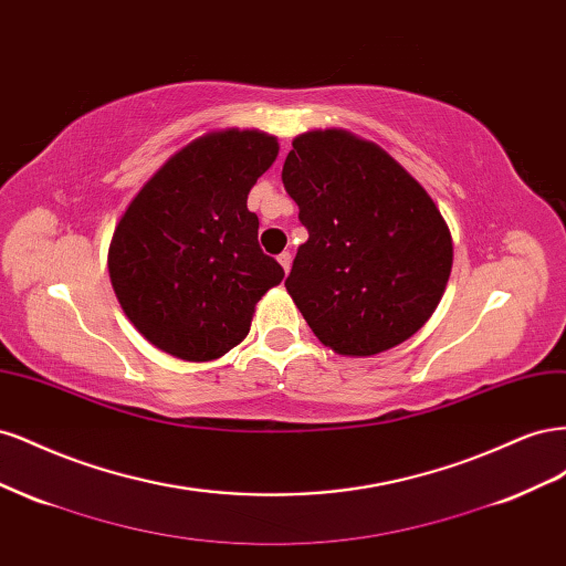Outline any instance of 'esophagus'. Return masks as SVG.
I'll use <instances>...</instances> for the list:
<instances>
[{
    "instance_id": "obj_1",
    "label": "esophagus",
    "mask_w": 566,
    "mask_h": 566,
    "mask_svg": "<svg viewBox=\"0 0 566 566\" xmlns=\"http://www.w3.org/2000/svg\"><path fill=\"white\" fill-rule=\"evenodd\" d=\"M279 264H281L283 271L287 273L290 266H293V254H290V252H281V254H279Z\"/></svg>"
}]
</instances>
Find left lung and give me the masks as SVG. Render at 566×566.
Instances as JSON below:
<instances>
[{
    "mask_svg": "<svg viewBox=\"0 0 566 566\" xmlns=\"http://www.w3.org/2000/svg\"><path fill=\"white\" fill-rule=\"evenodd\" d=\"M281 177L310 231L285 287L314 335L342 356L416 335L453 266L430 193L378 144L335 127L295 136Z\"/></svg>",
    "mask_w": 566,
    "mask_h": 566,
    "instance_id": "1",
    "label": "left lung"
}]
</instances>
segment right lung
I'll list each match as a JSON object with an SVG mask.
<instances>
[{"label": "right lung", "instance_id": "right-lung-1", "mask_svg": "<svg viewBox=\"0 0 566 566\" xmlns=\"http://www.w3.org/2000/svg\"><path fill=\"white\" fill-rule=\"evenodd\" d=\"M279 156L260 129H214L177 150L119 217L108 273L125 316L153 347L214 361L248 337L254 306L283 281L256 243L248 193Z\"/></svg>", "mask_w": 566, "mask_h": 566}]
</instances>
